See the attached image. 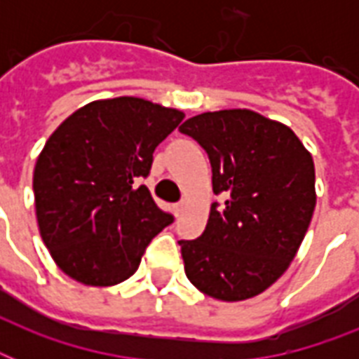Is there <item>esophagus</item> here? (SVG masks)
Returning <instances> with one entry per match:
<instances>
[{
	"mask_svg": "<svg viewBox=\"0 0 359 359\" xmlns=\"http://www.w3.org/2000/svg\"><path fill=\"white\" fill-rule=\"evenodd\" d=\"M182 208H184V205H182V203H175L173 205L175 216H180V214H182Z\"/></svg>",
	"mask_w": 359,
	"mask_h": 359,
	"instance_id": "esophagus-1",
	"label": "esophagus"
}]
</instances>
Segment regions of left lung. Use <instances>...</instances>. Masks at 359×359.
<instances>
[{
  "instance_id": "left-lung-1",
  "label": "left lung",
  "mask_w": 359,
  "mask_h": 359,
  "mask_svg": "<svg viewBox=\"0 0 359 359\" xmlns=\"http://www.w3.org/2000/svg\"><path fill=\"white\" fill-rule=\"evenodd\" d=\"M205 149L214 201L196 240H179L191 285L216 300L261 294L294 259L315 210V165L289 126L224 109L180 126Z\"/></svg>"
}]
</instances>
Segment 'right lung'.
<instances>
[{"instance_id": "1", "label": "right lung", "mask_w": 359, "mask_h": 359, "mask_svg": "<svg viewBox=\"0 0 359 359\" xmlns=\"http://www.w3.org/2000/svg\"><path fill=\"white\" fill-rule=\"evenodd\" d=\"M182 119L179 109L119 97L87 104L50 135L33 173L36 222L67 276L93 287L121 283L173 224L137 182Z\"/></svg>"}]
</instances>
